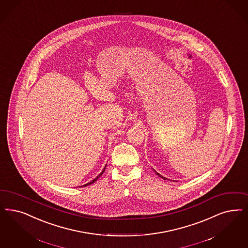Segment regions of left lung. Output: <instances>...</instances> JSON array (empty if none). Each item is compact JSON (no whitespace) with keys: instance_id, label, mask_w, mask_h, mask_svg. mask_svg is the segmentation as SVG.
<instances>
[{"instance_id":"left-lung-1","label":"left lung","mask_w":248,"mask_h":248,"mask_svg":"<svg viewBox=\"0 0 248 248\" xmlns=\"http://www.w3.org/2000/svg\"><path fill=\"white\" fill-rule=\"evenodd\" d=\"M154 170L155 172V174H156V175H157V176H158V177H160V178H161V179H163V180H169V179H167V178H165V177H163V176H161V175H160V174H159V173H157V172H156V171L155 170Z\"/></svg>"}]
</instances>
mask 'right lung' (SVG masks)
<instances>
[{
    "label": "right lung",
    "mask_w": 248,
    "mask_h": 248,
    "mask_svg": "<svg viewBox=\"0 0 248 248\" xmlns=\"http://www.w3.org/2000/svg\"><path fill=\"white\" fill-rule=\"evenodd\" d=\"M105 168H106V166H105ZM105 168L103 169V171H102V172H101V173H100V174H99V175H98V176H97V177H96V178H95V179H94L93 180H92L91 182L87 183V184H85V185H83V186H84V187H86V186H88V185H91V184H93V183H94V182H95L96 180H98V179H99V178H100V177H101V176L103 175V172H104V170H105ZM83 186H80V187H83Z\"/></svg>",
    "instance_id": "add662e5"
}]
</instances>
